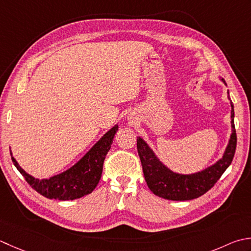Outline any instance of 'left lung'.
Here are the masks:
<instances>
[{
  "label": "left lung",
  "instance_id": "8db88e82",
  "mask_svg": "<svg viewBox=\"0 0 251 251\" xmlns=\"http://www.w3.org/2000/svg\"><path fill=\"white\" fill-rule=\"evenodd\" d=\"M220 80L226 86L223 78H220ZM227 98L230 101L228 91ZM230 107H232L230 111L232 132L222 158L212 165L196 173L181 174L172 171L156 156L154 151L140 136L137 137V150L141 161L142 171L147 185L152 193L164 199L181 201L198 198L207 193L211 187H213L225 170L232 163L236 149L237 137L234 125V105L232 101H230Z\"/></svg>",
  "mask_w": 251,
  "mask_h": 251
}]
</instances>
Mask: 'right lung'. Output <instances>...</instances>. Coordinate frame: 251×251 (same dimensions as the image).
Wrapping results in <instances>:
<instances>
[{"instance_id": "right-lung-1", "label": "right lung", "mask_w": 251, "mask_h": 251, "mask_svg": "<svg viewBox=\"0 0 251 251\" xmlns=\"http://www.w3.org/2000/svg\"><path fill=\"white\" fill-rule=\"evenodd\" d=\"M117 129H119V125L116 124L107 130L79 161L76 162L70 169L49 178L40 179L28 174L18 164L11 152L13 163L21 172L27 183L44 197L56 200H74L81 198L83 196L92 193L97 185L99 184L103 162L111 148Z\"/></svg>"}]
</instances>
